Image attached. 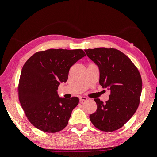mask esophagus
Here are the masks:
<instances>
[{"label":"esophagus","mask_w":157,"mask_h":157,"mask_svg":"<svg viewBox=\"0 0 157 157\" xmlns=\"http://www.w3.org/2000/svg\"><path fill=\"white\" fill-rule=\"evenodd\" d=\"M79 101H80L81 102L87 101V98L85 97V96H79Z\"/></svg>","instance_id":"1"}]
</instances>
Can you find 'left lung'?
Returning <instances> with one entry per match:
<instances>
[{
    "instance_id": "8db88e82",
    "label": "left lung",
    "mask_w": 157,
    "mask_h": 157,
    "mask_svg": "<svg viewBox=\"0 0 157 157\" xmlns=\"http://www.w3.org/2000/svg\"><path fill=\"white\" fill-rule=\"evenodd\" d=\"M84 51L98 66L99 84L111 92L105 103L94 98L97 109L90 119L101 131L113 132L125 125L138 107L142 88L140 74L131 60L118 50L96 48Z\"/></svg>"
}]
</instances>
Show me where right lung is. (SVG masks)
Here are the masks:
<instances>
[{
    "mask_svg": "<svg viewBox=\"0 0 157 157\" xmlns=\"http://www.w3.org/2000/svg\"><path fill=\"white\" fill-rule=\"evenodd\" d=\"M86 56L82 49H48L35 53L23 65L18 94L28 120L41 131L55 133L68 124L79 98L59 97V84L66 82L71 67Z\"/></svg>",
    "mask_w": 157,
    "mask_h": 157,
    "instance_id": "1",
    "label": "right lung"
}]
</instances>
